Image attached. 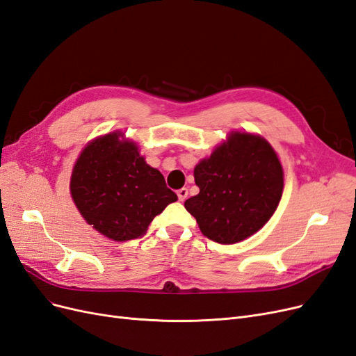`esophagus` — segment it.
I'll return each instance as SVG.
<instances>
[{"instance_id": "esophagus-1", "label": "esophagus", "mask_w": 356, "mask_h": 356, "mask_svg": "<svg viewBox=\"0 0 356 356\" xmlns=\"http://www.w3.org/2000/svg\"><path fill=\"white\" fill-rule=\"evenodd\" d=\"M177 194H178V199H179V202H184V200L187 199L188 190H187V188H179V190L177 191Z\"/></svg>"}]
</instances>
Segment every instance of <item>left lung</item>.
<instances>
[{
  "mask_svg": "<svg viewBox=\"0 0 356 356\" xmlns=\"http://www.w3.org/2000/svg\"><path fill=\"white\" fill-rule=\"evenodd\" d=\"M197 195L184 206L202 234L220 244L238 243L259 231L283 194V166L265 138L232 131L194 168Z\"/></svg>",
  "mask_w": 356,
  "mask_h": 356,
  "instance_id": "obj_1",
  "label": "left lung"
}]
</instances>
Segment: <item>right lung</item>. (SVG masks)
Masks as SVG:
<instances>
[{
    "instance_id": "right-lung-1",
    "label": "right lung",
    "mask_w": 356,
    "mask_h": 356,
    "mask_svg": "<svg viewBox=\"0 0 356 356\" xmlns=\"http://www.w3.org/2000/svg\"><path fill=\"white\" fill-rule=\"evenodd\" d=\"M70 194L83 219L115 241L143 237L154 216L178 200L163 175L145 163L137 144L120 131L82 150L72 170Z\"/></svg>"
}]
</instances>
